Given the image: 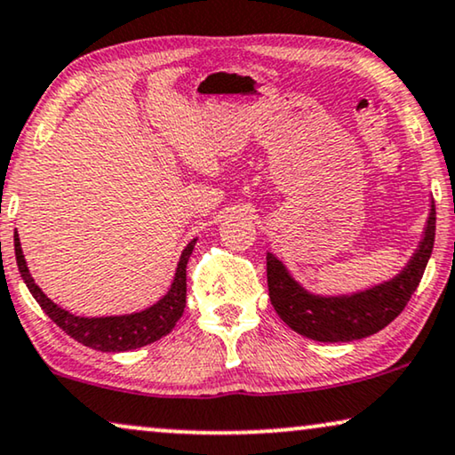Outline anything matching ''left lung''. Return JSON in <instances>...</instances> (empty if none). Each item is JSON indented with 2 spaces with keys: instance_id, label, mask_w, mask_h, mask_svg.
<instances>
[{
  "instance_id": "1",
  "label": "left lung",
  "mask_w": 455,
  "mask_h": 455,
  "mask_svg": "<svg viewBox=\"0 0 455 455\" xmlns=\"http://www.w3.org/2000/svg\"><path fill=\"white\" fill-rule=\"evenodd\" d=\"M435 216L437 214L433 205L425 239L402 275L349 298L310 295L289 276L284 266L268 253L266 276H268V293L276 314L295 332L324 343L355 341V339H364L385 329L402 314L425 275L435 243V222H437Z\"/></svg>"
}]
</instances>
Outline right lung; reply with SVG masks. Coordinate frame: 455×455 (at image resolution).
I'll return each mask as SVG.
<instances>
[{
    "label": "right lung",
    "instance_id": "1",
    "mask_svg": "<svg viewBox=\"0 0 455 455\" xmlns=\"http://www.w3.org/2000/svg\"><path fill=\"white\" fill-rule=\"evenodd\" d=\"M196 247V239L185 247L183 256H180L177 276L168 293L157 301L156 306L148 307V310L131 314V316H110V318H78L75 314L62 310L47 295L35 284L33 276L28 275L27 262H24L22 247L18 235L14 237V250H16V264L20 270V276L27 283V287L33 298L37 299L47 316L62 329L66 335H70L75 341L87 345L91 349L97 351H129L143 347L168 335L183 316L185 304H187V262Z\"/></svg>",
    "mask_w": 455,
    "mask_h": 455
}]
</instances>
